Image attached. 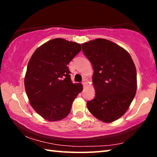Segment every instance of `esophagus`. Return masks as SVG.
Instances as JSON below:
<instances>
[{"label": "esophagus", "instance_id": "1", "mask_svg": "<svg viewBox=\"0 0 157 157\" xmlns=\"http://www.w3.org/2000/svg\"><path fill=\"white\" fill-rule=\"evenodd\" d=\"M82 84H83V86H86V79H83V81H82Z\"/></svg>", "mask_w": 157, "mask_h": 157}]
</instances>
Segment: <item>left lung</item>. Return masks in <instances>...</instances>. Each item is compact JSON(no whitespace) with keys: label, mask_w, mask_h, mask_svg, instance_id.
Here are the masks:
<instances>
[{"label":"left lung","mask_w":157,"mask_h":157,"mask_svg":"<svg viewBox=\"0 0 157 157\" xmlns=\"http://www.w3.org/2000/svg\"><path fill=\"white\" fill-rule=\"evenodd\" d=\"M82 46L94 69L95 96L87 102V108L105 123L118 120L128 109L136 95L134 63L128 52L107 39H96Z\"/></svg>","instance_id":"left-lung-1"}]
</instances>
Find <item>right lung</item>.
I'll list each match as a JSON object with an SVG mask.
<instances>
[{
  "instance_id": "obj_1",
  "label": "right lung",
  "mask_w": 157,
  "mask_h": 157,
  "mask_svg": "<svg viewBox=\"0 0 157 157\" xmlns=\"http://www.w3.org/2000/svg\"><path fill=\"white\" fill-rule=\"evenodd\" d=\"M81 44L57 38L39 47L29 61L24 84L34 111L48 121L62 120L70 113L81 83L73 84L68 64L80 52Z\"/></svg>"
}]
</instances>
